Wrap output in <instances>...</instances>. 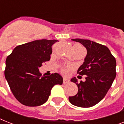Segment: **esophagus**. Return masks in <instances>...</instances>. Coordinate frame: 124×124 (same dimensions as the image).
Returning <instances> with one entry per match:
<instances>
[{"label":"esophagus","mask_w":124,"mask_h":124,"mask_svg":"<svg viewBox=\"0 0 124 124\" xmlns=\"http://www.w3.org/2000/svg\"><path fill=\"white\" fill-rule=\"evenodd\" d=\"M70 82V80L68 79H66V78H64V80H63V84H67V83H68Z\"/></svg>","instance_id":"obj_1"}]
</instances>
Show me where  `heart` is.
<instances>
[{
    "instance_id": "b5f03b06",
    "label": "heart",
    "mask_w": 124,
    "mask_h": 124,
    "mask_svg": "<svg viewBox=\"0 0 124 124\" xmlns=\"http://www.w3.org/2000/svg\"><path fill=\"white\" fill-rule=\"evenodd\" d=\"M79 46V45H78ZM74 69L73 66H72L71 64H68L66 66H64L63 68L61 69V72L62 74H64L65 75H68L70 71H73Z\"/></svg>"
}]
</instances>
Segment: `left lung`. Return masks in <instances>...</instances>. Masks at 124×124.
I'll use <instances>...</instances> for the list:
<instances>
[{
	"label": "left lung",
	"instance_id": "obj_1",
	"mask_svg": "<svg viewBox=\"0 0 124 124\" xmlns=\"http://www.w3.org/2000/svg\"><path fill=\"white\" fill-rule=\"evenodd\" d=\"M86 48L87 55L77 73L86 75L85 81L78 83L75 77L71 81L78 86L76 95L69 97L71 104L80 108H90L104 98L116 77L115 58L106 46L89 40L75 39Z\"/></svg>",
	"mask_w": 124,
	"mask_h": 124
}]
</instances>
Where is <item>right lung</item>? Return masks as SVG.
Wrapping results in <instances>:
<instances>
[{
	"mask_svg": "<svg viewBox=\"0 0 124 124\" xmlns=\"http://www.w3.org/2000/svg\"><path fill=\"white\" fill-rule=\"evenodd\" d=\"M58 40H37L19 45L6 60L5 78L13 94L24 106L35 107L48 100L54 85L63 78L55 73L42 77L39 68L50 60L52 46Z\"/></svg>",
	"mask_w": 124,
	"mask_h": 124,
	"instance_id": "right-lung-1",
	"label": "right lung"
}]
</instances>
